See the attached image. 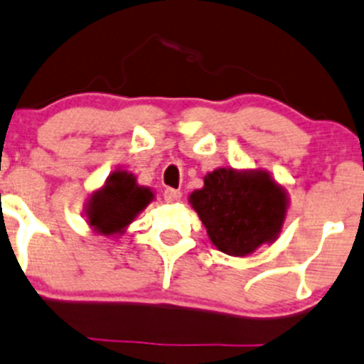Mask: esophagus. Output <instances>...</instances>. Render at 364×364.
Instances as JSON below:
<instances>
[{"label": "esophagus", "instance_id": "obj_1", "mask_svg": "<svg viewBox=\"0 0 364 364\" xmlns=\"http://www.w3.org/2000/svg\"><path fill=\"white\" fill-rule=\"evenodd\" d=\"M164 197L167 203H178V200L181 199V192H179V190H174V188H167L165 190Z\"/></svg>", "mask_w": 364, "mask_h": 364}]
</instances>
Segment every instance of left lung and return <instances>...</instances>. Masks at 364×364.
<instances>
[{"instance_id": "left-lung-1", "label": "left lung", "mask_w": 364, "mask_h": 364, "mask_svg": "<svg viewBox=\"0 0 364 364\" xmlns=\"http://www.w3.org/2000/svg\"><path fill=\"white\" fill-rule=\"evenodd\" d=\"M208 238L235 257L274 243L287 220L288 192L263 168L218 167L204 176V186L188 196Z\"/></svg>"}]
</instances>
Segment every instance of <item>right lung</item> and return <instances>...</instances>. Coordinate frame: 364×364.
Returning <instances> with one entry per match:
<instances>
[{"instance_id": "obj_1", "label": "right lung", "mask_w": 364, "mask_h": 364, "mask_svg": "<svg viewBox=\"0 0 364 364\" xmlns=\"http://www.w3.org/2000/svg\"><path fill=\"white\" fill-rule=\"evenodd\" d=\"M153 199V188L139 185L135 174L117 168L88 196L85 218L97 235L117 236L126 232Z\"/></svg>"}]
</instances>
